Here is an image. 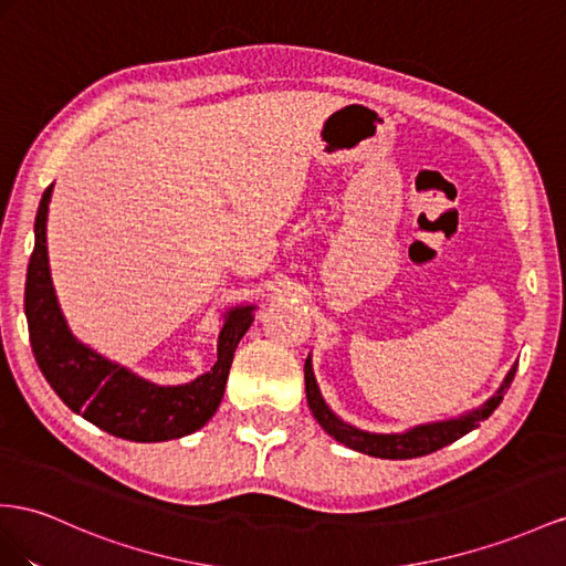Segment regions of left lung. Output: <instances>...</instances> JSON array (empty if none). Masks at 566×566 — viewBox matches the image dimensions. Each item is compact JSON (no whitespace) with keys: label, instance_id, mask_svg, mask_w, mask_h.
<instances>
[{"label":"left lung","instance_id":"left-lung-1","mask_svg":"<svg viewBox=\"0 0 566 566\" xmlns=\"http://www.w3.org/2000/svg\"><path fill=\"white\" fill-rule=\"evenodd\" d=\"M303 375H306V399H308V407L315 416V421L321 423L323 430L327 434H332L337 442L356 449V452L380 457V459H413V457H426L430 452H438V449L457 442L459 438H463V434L481 426V421H485V418L500 407L504 392L510 389V385L514 380L516 366L506 373L502 387L483 403V407H478L475 411H471L467 416L452 418V421L418 426V428H413L409 432H401V434H375V432H366V430H358L349 423H344L342 418H337L327 409L321 389H317V382L313 378L311 358L306 360Z\"/></svg>","mask_w":566,"mask_h":566}]
</instances>
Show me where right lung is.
I'll use <instances>...</instances> for the list:
<instances>
[{
    "label": "right lung",
    "mask_w": 566,
    "mask_h": 566,
    "mask_svg": "<svg viewBox=\"0 0 566 566\" xmlns=\"http://www.w3.org/2000/svg\"><path fill=\"white\" fill-rule=\"evenodd\" d=\"M45 188L35 214V249L25 274L28 335L45 380L66 407L99 430L132 442H165L191 434L214 416L224 397L237 344L253 323V306L227 313L214 366L188 385L159 387L109 364L71 335L54 296L48 260Z\"/></svg>",
    "instance_id": "add662e5"
}]
</instances>
